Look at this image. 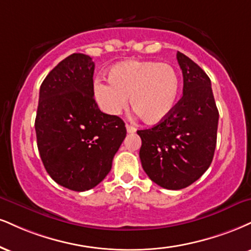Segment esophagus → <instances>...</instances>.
Listing matches in <instances>:
<instances>
[{"label": "esophagus", "instance_id": "34e87169", "mask_svg": "<svg viewBox=\"0 0 251 251\" xmlns=\"http://www.w3.org/2000/svg\"><path fill=\"white\" fill-rule=\"evenodd\" d=\"M126 129H127V133H134V132L137 131V128H135L134 126L129 125V124H126Z\"/></svg>", "mask_w": 251, "mask_h": 251}]
</instances>
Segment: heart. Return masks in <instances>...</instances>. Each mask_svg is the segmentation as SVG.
<instances>
[{
	"label": "heart",
	"instance_id": "heart-1",
	"mask_svg": "<svg viewBox=\"0 0 251 251\" xmlns=\"http://www.w3.org/2000/svg\"><path fill=\"white\" fill-rule=\"evenodd\" d=\"M110 80L97 78L93 96L102 112L118 116L131 106L145 123L155 124L170 116L180 92V76L168 63L129 59L108 72Z\"/></svg>",
	"mask_w": 251,
	"mask_h": 251
}]
</instances>
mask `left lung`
Listing matches in <instances>:
<instances>
[{
	"mask_svg": "<svg viewBox=\"0 0 251 251\" xmlns=\"http://www.w3.org/2000/svg\"><path fill=\"white\" fill-rule=\"evenodd\" d=\"M183 95L170 116L140 129L139 156L149 177L166 189H182L208 170L216 147L219 111L207 74L177 51Z\"/></svg>",
	"mask_w": 251,
	"mask_h": 251,
	"instance_id": "1",
	"label": "left lung"
}]
</instances>
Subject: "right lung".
Instances as JSON below:
<instances>
[{"label":"right lung","mask_w":251,"mask_h":251,"mask_svg":"<svg viewBox=\"0 0 251 251\" xmlns=\"http://www.w3.org/2000/svg\"><path fill=\"white\" fill-rule=\"evenodd\" d=\"M95 63L72 53L39 89L37 147L48 174L65 188L89 191L101 182L126 137L125 123L102 113L93 98Z\"/></svg>","instance_id":"right-lung-1"}]
</instances>
